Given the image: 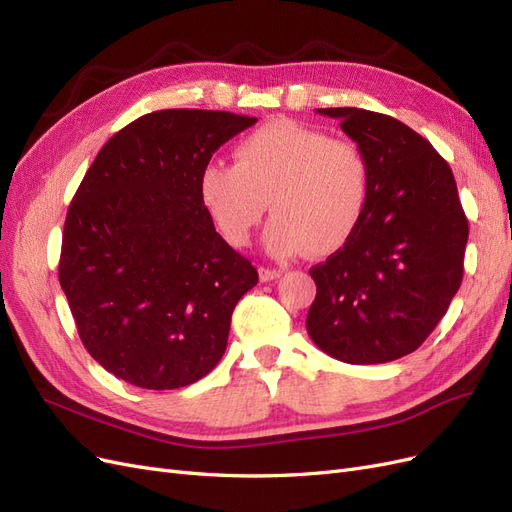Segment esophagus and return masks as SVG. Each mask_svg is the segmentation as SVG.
Segmentation results:
<instances>
[{
    "mask_svg": "<svg viewBox=\"0 0 512 512\" xmlns=\"http://www.w3.org/2000/svg\"><path fill=\"white\" fill-rule=\"evenodd\" d=\"M258 273H260V282H273L282 275L280 269H269V267H260Z\"/></svg>",
    "mask_w": 512,
    "mask_h": 512,
    "instance_id": "34e87169",
    "label": "esophagus"
}]
</instances>
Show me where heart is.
Returning a JSON list of instances; mask_svg holds the SVG:
<instances>
[{"instance_id":"heart-1","label":"heart","mask_w":512,"mask_h":512,"mask_svg":"<svg viewBox=\"0 0 512 512\" xmlns=\"http://www.w3.org/2000/svg\"><path fill=\"white\" fill-rule=\"evenodd\" d=\"M369 190V164L359 145L275 119L235 147V166L209 164L200 200L222 237L252 241L265 207V247L275 258L301 250L324 256L342 247L359 224Z\"/></svg>"}]
</instances>
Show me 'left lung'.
Listing matches in <instances>:
<instances>
[{"mask_svg":"<svg viewBox=\"0 0 512 512\" xmlns=\"http://www.w3.org/2000/svg\"><path fill=\"white\" fill-rule=\"evenodd\" d=\"M316 113L361 147L369 190L344 247L309 269L307 333L337 361L389 363L425 342L459 290L466 213L451 166L406 123L352 106Z\"/></svg>","mask_w":512,"mask_h":512,"instance_id":"8db88e82","label":"left lung"}]
</instances>
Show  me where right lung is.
I'll use <instances>...</instances> for the list:
<instances>
[{
	"label": "right lung",
	"mask_w": 512,
	"mask_h": 512,
	"mask_svg": "<svg viewBox=\"0 0 512 512\" xmlns=\"http://www.w3.org/2000/svg\"><path fill=\"white\" fill-rule=\"evenodd\" d=\"M256 121L149 113L85 173L66 215L59 284L83 346L113 376L170 391L222 359L232 309L258 271L215 232L198 183L213 153Z\"/></svg>",
	"instance_id": "add662e5"
}]
</instances>
